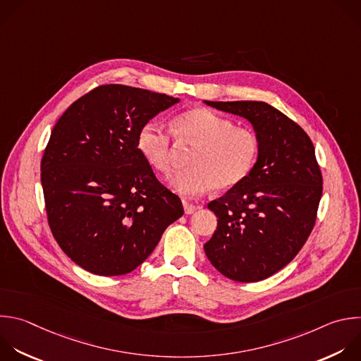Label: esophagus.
I'll return each mask as SVG.
<instances>
[{"mask_svg": "<svg viewBox=\"0 0 361 361\" xmlns=\"http://www.w3.org/2000/svg\"><path fill=\"white\" fill-rule=\"evenodd\" d=\"M183 205H184L185 214H192V212H195L197 209L201 208L198 204H192V202H188V201H183Z\"/></svg>", "mask_w": 361, "mask_h": 361, "instance_id": "34e87169", "label": "esophagus"}]
</instances>
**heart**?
<instances>
[{"label":"heart","instance_id":"1","mask_svg":"<svg viewBox=\"0 0 361 361\" xmlns=\"http://www.w3.org/2000/svg\"><path fill=\"white\" fill-rule=\"evenodd\" d=\"M174 137L197 145L188 170L171 178L184 195H200L214 187L231 190L245 181L261 156V139L252 129L238 128L233 120L208 109L194 107L180 113L171 123ZM137 147L145 160L167 174L173 167V136L156 122L145 123L137 133Z\"/></svg>","mask_w":361,"mask_h":361}]
</instances>
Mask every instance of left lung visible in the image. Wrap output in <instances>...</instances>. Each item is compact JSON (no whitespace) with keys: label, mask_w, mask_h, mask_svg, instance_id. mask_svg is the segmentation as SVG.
<instances>
[{"label":"left lung","mask_w":361,"mask_h":361,"mask_svg":"<svg viewBox=\"0 0 361 361\" xmlns=\"http://www.w3.org/2000/svg\"><path fill=\"white\" fill-rule=\"evenodd\" d=\"M243 116L261 139L250 177L208 204L218 226L204 245L209 262L228 279L258 282L286 267L314 226L323 177L307 133L265 102H208Z\"/></svg>","instance_id":"8db88e82"}]
</instances>
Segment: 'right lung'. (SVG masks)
Segmentation results:
<instances>
[{"label":"right lung","instance_id":"add662e5","mask_svg":"<svg viewBox=\"0 0 361 361\" xmlns=\"http://www.w3.org/2000/svg\"><path fill=\"white\" fill-rule=\"evenodd\" d=\"M178 99L100 85L59 117L41 160L47 218L61 250L85 271H135L183 214L137 147V133Z\"/></svg>","mask_w":361,"mask_h":361}]
</instances>
